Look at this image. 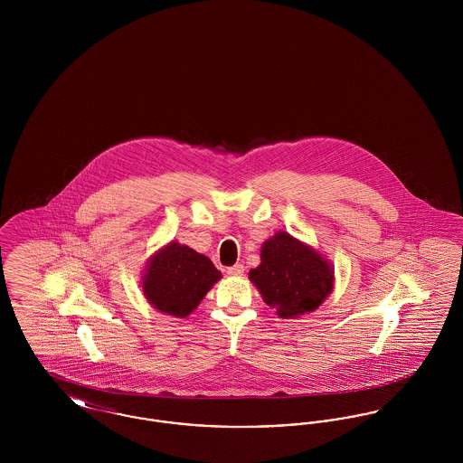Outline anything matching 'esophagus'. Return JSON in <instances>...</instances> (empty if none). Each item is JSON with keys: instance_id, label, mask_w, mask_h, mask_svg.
<instances>
[{"instance_id": "esophagus-1", "label": "esophagus", "mask_w": 463, "mask_h": 463, "mask_svg": "<svg viewBox=\"0 0 463 463\" xmlns=\"http://www.w3.org/2000/svg\"><path fill=\"white\" fill-rule=\"evenodd\" d=\"M242 272H244V267L241 264L232 265L227 269L229 276H242Z\"/></svg>"}]
</instances>
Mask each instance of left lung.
I'll use <instances>...</instances> for the list:
<instances>
[{"instance_id": "obj_1", "label": "left lung", "mask_w": 463, "mask_h": 463, "mask_svg": "<svg viewBox=\"0 0 463 463\" xmlns=\"http://www.w3.org/2000/svg\"><path fill=\"white\" fill-rule=\"evenodd\" d=\"M248 278L279 317L295 319L314 312L330 297L335 269L319 250L278 231L265 240L260 264Z\"/></svg>"}]
</instances>
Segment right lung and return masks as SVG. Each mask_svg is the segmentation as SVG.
I'll list each match as a JSON object with an SVG mask.
<instances>
[{
	"mask_svg": "<svg viewBox=\"0 0 463 463\" xmlns=\"http://www.w3.org/2000/svg\"><path fill=\"white\" fill-rule=\"evenodd\" d=\"M221 278V270L206 255L174 240L147 260L142 293L156 310L187 317Z\"/></svg>",
	"mask_w": 463,
	"mask_h": 463,
	"instance_id": "1",
	"label": "right lung"
}]
</instances>
